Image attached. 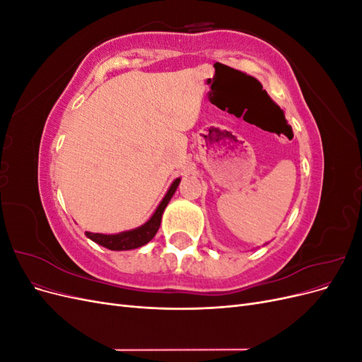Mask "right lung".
Returning <instances> with one entry per match:
<instances>
[{
	"mask_svg": "<svg viewBox=\"0 0 362 362\" xmlns=\"http://www.w3.org/2000/svg\"><path fill=\"white\" fill-rule=\"evenodd\" d=\"M180 181H181L180 178L173 181L169 192L166 193V196H164V199L160 202L156 213L152 214V217L145 225H141L140 228H136V229H131V231L112 234V235L95 234V233H86V235L90 240H93L95 243L101 245L110 250H129V249H136L146 245L157 234L161 223V214L164 211V208H166V205L169 204L175 190H177Z\"/></svg>",
	"mask_w": 362,
	"mask_h": 362,
	"instance_id": "1",
	"label": "right lung"
}]
</instances>
